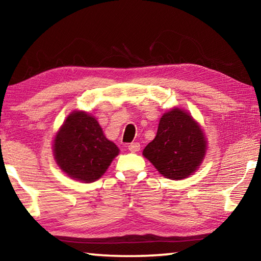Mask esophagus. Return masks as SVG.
<instances>
[{"label": "esophagus", "instance_id": "esophagus-1", "mask_svg": "<svg viewBox=\"0 0 261 261\" xmlns=\"http://www.w3.org/2000/svg\"><path fill=\"white\" fill-rule=\"evenodd\" d=\"M127 148H129V151L131 153H136V152H139L140 149V144L139 143H132L130 144L129 146H127Z\"/></svg>", "mask_w": 261, "mask_h": 261}]
</instances>
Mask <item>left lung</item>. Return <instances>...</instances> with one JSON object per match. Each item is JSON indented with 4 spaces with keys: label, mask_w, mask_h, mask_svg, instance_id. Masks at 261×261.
Here are the masks:
<instances>
[{
    "label": "left lung",
    "mask_w": 261,
    "mask_h": 261,
    "mask_svg": "<svg viewBox=\"0 0 261 261\" xmlns=\"http://www.w3.org/2000/svg\"><path fill=\"white\" fill-rule=\"evenodd\" d=\"M207 152L204 130L185 109L174 107L162 115L155 138L143 155L166 178L180 180L196 173Z\"/></svg>",
    "instance_id": "left-lung-1"
}]
</instances>
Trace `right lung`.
Returning <instances> with one entry per match:
<instances>
[{
  "mask_svg": "<svg viewBox=\"0 0 261 261\" xmlns=\"http://www.w3.org/2000/svg\"><path fill=\"white\" fill-rule=\"evenodd\" d=\"M118 153L120 148L106 138L96 118L84 110L70 113L53 141L60 169L83 183L99 179Z\"/></svg>",
  "mask_w": 261,
  "mask_h": 261,
  "instance_id": "add662e5",
  "label": "right lung"
}]
</instances>
